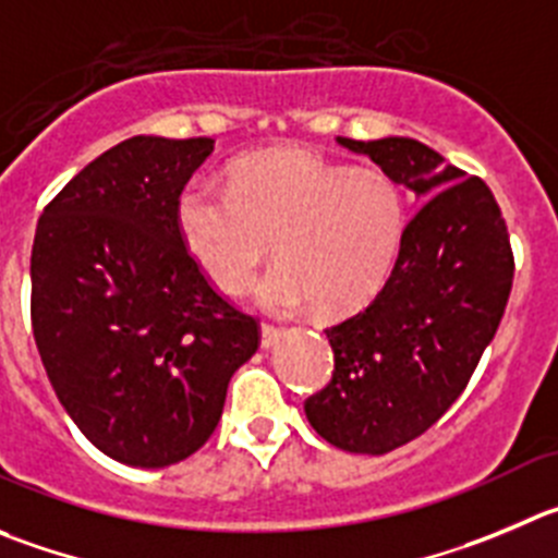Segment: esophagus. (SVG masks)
<instances>
[{"instance_id":"34e87169","label":"esophagus","mask_w":558,"mask_h":558,"mask_svg":"<svg viewBox=\"0 0 558 558\" xmlns=\"http://www.w3.org/2000/svg\"><path fill=\"white\" fill-rule=\"evenodd\" d=\"M282 337H284V328L270 326V323H263V331H259V344H263L265 350L274 348V344L279 342Z\"/></svg>"}]
</instances>
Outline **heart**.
I'll list each match as a JSON object with an SVG mask.
<instances>
[{"mask_svg": "<svg viewBox=\"0 0 558 558\" xmlns=\"http://www.w3.org/2000/svg\"><path fill=\"white\" fill-rule=\"evenodd\" d=\"M178 232L221 293L241 295L274 252L257 301L270 315L320 304L344 315L380 293L405 238V196L391 174L353 169L306 147L232 163L230 189L194 180L178 199Z\"/></svg>", "mask_w": 558, "mask_h": 558, "instance_id": "b5f03b06", "label": "heart"}]
</instances>
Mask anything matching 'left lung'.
<instances>
[{
    "instance_id": "obj_1",
    "label": "left lung",
    "mask_w": 558,
    "mask_h": 558,
    "mask_svg": "<svg viewBox=\"0 0 558 558\" xmlns=\"http://www.w3.org/2000/svg\"><path fill=\"white\" fill-rule=\"evenodd\" d=\"M337 142L427 199L408 221L384 290L326 328L333 375L304 402L328 444L386 454L433 427L463 395L507 310L514 257L507 221L482 178H465L405 136Z\"/></svg>"
}]
</instances>
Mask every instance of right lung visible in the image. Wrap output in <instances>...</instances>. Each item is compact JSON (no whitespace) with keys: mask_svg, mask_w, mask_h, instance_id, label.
<instances>
[{"mask_svg":"<svg viewBox=\"0 0 558 558\" xmlns=\"http://www.w3.org/2000/svg\"><path fill=\"white\" fill-rule=\"evenodd\" d=\"M210 136H131L82 169L37 219L32 333L76 427L140 469L185 460L214 435L257 317L196 268L178 199Z\"/></svg>","mask_w":558,"mask_h":558,"instance_id":"obj_1","label":"right lung"}]
</instances>
